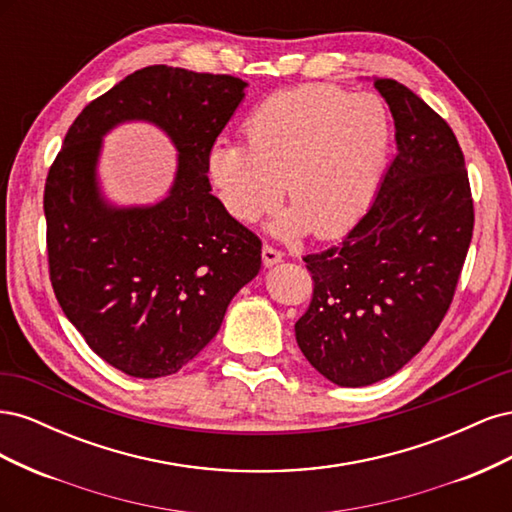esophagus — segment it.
Returning a JSON list of instances; mask_svg holds the SVG:
<instances>
[{
  "instance_id": "34e87169",
  "label": "esophagus",
  "mask_w": 512,
  "mask_h": 512,
  "mask_svg": "<svg viewBox=\"0 0 512 512\" xmlns=\"http://www.w3.org/2000/svg\"><path fill=\"white\" fill-rule=\"evenodd\" d=\"M282 258H284V254L280 250H275V247H271L267 243H265V247H262V262H265V267L277 265V262H282Z\"/></svg>"
}]
</instances>
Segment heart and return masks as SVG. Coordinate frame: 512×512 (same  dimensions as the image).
<instances>
[{"label":"heart","instance_id":"heart-1","mask_svg":"<svg viewBox=\"0 0 512 512\" xmlns=\"http://www.w3.org/2000/svg\"><path fill=\"white\" fill-rule=\"evenodd\" d=\"M245 145L215 141L205 158L224 211L256 222L280 205L271 224L280 237L346 232L369 207L389 160L391 126L380 98L348 96L331 85L277 91L245 117Z\"/></svg>","mask_w":512,"mask_h":512}]
</instances>
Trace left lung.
I'll return each instance as SVG.
<instances>
[{"mask_svg":"<svg viewBox=\"0 0 512 512\" xmlns=\"http://www.w3.org/2000/svg\"><path fill=\"white\" fill-rule=\"evenodd\" d=\"M374 87L391 108L397 156L342 243L303 258L314 297L294 324L305 359L337 386L380 382L421 352L453 301L474 230L453 130L406 85Z\"/></svg>","mask_w":512,"mask_h":512,"instance_id":"left-lung-1","label":"left lung"}]
</instances>
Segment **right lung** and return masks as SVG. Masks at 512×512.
Wrapping results in <instances>:
<instances>
[{"instance_id":"right-lung-1","label":"right lung","mask_w":512,"mask_h":512,"mask_svg":"<svg viewBox=\"0 0 512 512\" xmlns=\"http://www.w3.org/2000/svg\"><path fill=\"white\" fill-rule=\"evenodd\" d=\"M245 87L228 74L136 70L83 108L46 177L55 297L87 346L132 378L177 374L260 271V239L224 211L205 170ZM128 120L160 127L178 149L174 185L153 206L117 208L101 192V141Z\"/></svg>"}]
</instances>
